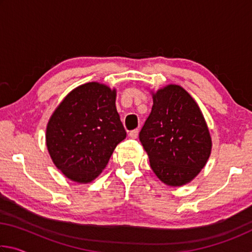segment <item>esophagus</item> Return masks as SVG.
Segmentation results:
<instances>
[{"label": "esophagus", "mask_w": 252, "mask_h": 252, "mask_svg": "<svg viewBox=\"0 0 252 252\" xmlns=\"http://www.w3.org/2000/svg\"><path fill=\"white\" fill-rule=\"evenodd\" d=\"M129 135L131 136L132 139H136V138H138V135H139V130H138V129H134V130L130 131Z\"/></svg>", "instance_id": "esophagus-1"}]
</instances>
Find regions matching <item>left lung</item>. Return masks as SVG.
I'll list each match as a JSON object with an SVG mask.
<instances>
[{
	"label": "left lung",
	"instance_id": "1",
	"mask_svg": "<svg viewBox=\"0 0 252 252\" xmlns=\"http://www.w3.org/2000/svg\"><path fill=\"white\" fill-rule=\"evenodd\" d=\"M153 172L168 186L190 182L209 159L211 138L198 104L185 89L168 85L153 94L139 133Z\"/></svg>",
	"mask_w": 252,
	"mask_h": 252
}]
</instances>
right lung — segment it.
<instances>
[{
  "label": "right lung",
  "mask_w": 252,
  "mask_h": 252,
  "mask_svg": "<svg viewBox=\"0 0 252 252\" xmlns=\"http://www.w3.org/2000/svg\"><path fill=\"white\" fill-rule=\"evenodd\" d=\"M126 136L116 108V90L91 82L66 95L46 127V147L59 170L88 183L105 168Z\"/></svg>",
  "instance_id": "obj_1"
}]
</instances>
